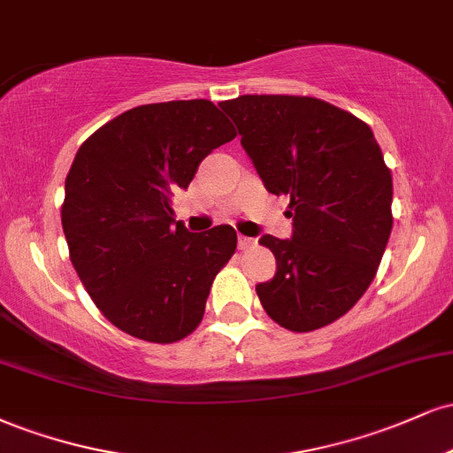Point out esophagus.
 <instances>
[{
    "label": "esophagus",
    "instance_id": "1",
    "mask_svg": "<svg viewBox=\"0 0 453 453\" xmlns=\"http://www.w3.org/2000/svg\"><path fill=\"white\" fill-rule=\"evenodd\" d=\"M253 244H256V241H253V238H249V236H238V247H241V249H251Z\"/></svg>",
    "mask_w": 453,
    "mask_h": 453
}]
</instances>
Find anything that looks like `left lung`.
Wrapping results in <instances>:
<instances>
[{
	"mask_svg": "<svg viewBox=\"0 0 453 453\" xmlns=\"http://www.w3.org/2000/svg\"><path fill=\"white\" fill-rule=\"evenodd\" d=\"M264 187L289 196L294 234L259 244L277 259L256 292L292 332L336 321L375 279L392 232V173L371 127L306 96H241L221 102Z\"/></svg>",
	"mask_w": 453,
	"mask_h": 453,
	"instance_id": "obj_1",
	"label": "left lung"
}]
</instances>
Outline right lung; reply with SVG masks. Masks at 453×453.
I'll use <instances>...</instances> for the list:
<instances>
[{
	"instance_id": "add662e5",
	"label": "right lung",
	"mask_w": 453,
	"mask_h": 453,
	"mask_svg": "<svg viewBox=\"0 0 453 453\" xmlns=\"http://www.w3.org/2000/svg\"><path fill=\"white\" fill-rule=\"evenodd\" d=\"M234 138L212 102L176 100L119 114L78 149L61 204L72 266L102 315L129 336L176 342L204 317L238 238L232 226L187 232L170 196Z\"/></svg>"
}]
</instances>
